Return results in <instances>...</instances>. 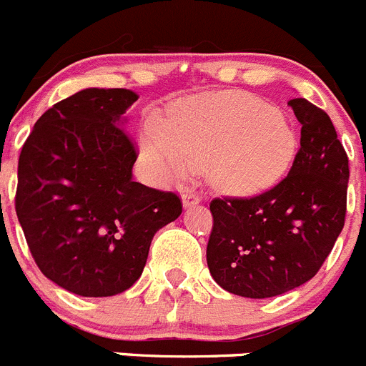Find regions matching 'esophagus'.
<instances>
[{"instance_id": "esophagus-1", "label": "esophagus", "mask_w": 366, "mask_h": 366, "mask_svg": "<svg viewBox=\"0 0 366 366\" xmlns=\"http://www.w3.org/2000/svg\"><path fill=\"white\" fill-rule=\"evenodd\" d=\"M182 202L184 207H193L200 202V197L194 193V191H186V193L182 194Z\"/></svg>"}]
</instances>
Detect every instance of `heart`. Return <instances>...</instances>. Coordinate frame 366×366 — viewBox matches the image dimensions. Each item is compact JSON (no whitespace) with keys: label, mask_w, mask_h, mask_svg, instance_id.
I'll use <instances>...</instances> for the list:
<instances>
[{"label":"heart","mask_w":366,"mask_h":366,"mask_svg":"<svg viewBox=\"0 0 366 366\" xmlns=\"http://www.w3.org/2000/svg\"><path fill=\"white\" fill-rule=\"evenodd\" d=\"M141 146L164 179L180 180L202 166L218 191L252 197L285 179L300 142L282 110L244 92H218L180 101L166 122L149 119Z\"/></svg>","instance_id":"heart-1"}]
</instances>
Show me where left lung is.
Returning a JSON list of instances; mask_svg holds the SVG:
<instances>
[{
    "label": "left lung",
    "instance_id": "left-lung-1",
    "mask_svg": "<svg viewBox=\"0 0 366 366\" xmlns=\"http://www.w3.org/2000/svg\"><path fill=\"white\" fill-rule=\"evenodd\" d=\"M289 106L302 124L291 172L251 199H214L207 267L231 295L272 298L309 282L347 214L348 157L329 115L307 99Z\"/></svg>",
    "mask_w": 366,
    "mask_h": 366
}]
</instances>
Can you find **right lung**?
Returning <instances> with one entry per match:
<instances>
[{
  "mask_svg": "<svg viewBox=\"0 0 366 366\" xmlns=\"http://www.w3.org/2000/svg\"><path fill=\"white\" fill-rule=\"evenodd\" d=\"M139 95L86 88L37 119L18 164L16 213L37 267L74 295L102 298L141 278L157 231L182 213L172 191L135 182L122 128Z\"/></svg>",
  "mask_w": 366,
  "mask_h": 366,
  "instance_id": "right-lung-1",
  "label": "right lung"
}]
</instances>
